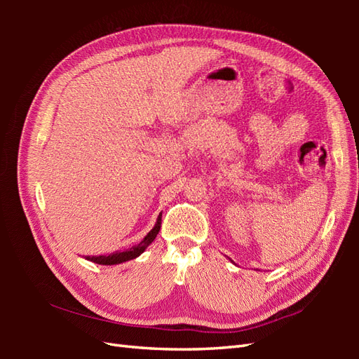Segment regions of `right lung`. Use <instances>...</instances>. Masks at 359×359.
<instances>
[{"mask_svg": "<svg viewBox=\"0 0 359 359\" xmlns=\"http://www.w3.org/2000/svg\"><path fill=\"white\" fill-rule=\"evenodd\" d=\"M160 226H162V215L157 217L156 226L152 228V230L147 236H144L143 241L140 243H137V245L128 248L126 251H116V253H112L109 256H86V259L90 262H95L100 265H116V264L131 261V259H135L137 256H140L144 251V248H147L149 243L156 239V236L160 231Z\"/></svg>", "mask_w": 359, "mask_h": 359, "instance_id": "add662e5", "label": "right lung"}]
</instances>
